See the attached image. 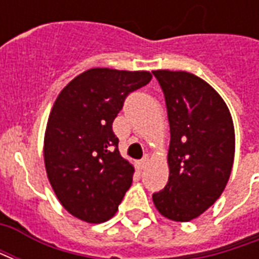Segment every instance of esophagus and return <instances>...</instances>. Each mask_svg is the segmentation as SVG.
<instances>
[{
	"instance_id": "34e87169",
	"label": "esophagus",
	"mask_w": 259,
	"mask_h": 259,
	"mask_svg": "<svg viewBox=\"0 0 259 259\" xmlns=\"http://www.w3.org/2000/svg\"><path fill=\"white\" fill-rule=\"evenodd\" d=\"M147 165H148V157H147V155H146V157H143L140 159V161L137 162V168H139L141 170V169L146 168Z\"/></svg>"
}]
</instances>
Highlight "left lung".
Wrapping results in <instances>:
<instances>
[{"mask_svg":"<svg viewBox=\"0 0 259 259\" xmlns=\"http://www.w3.org/2000/svg\"><path fill=\"white\" fill-rule=\"evenodd\" d=\"M166 104L169 179L152 194L163 217L189 222L221 197L234 159V127L222 97L187 72L154 70Z\"/></svg>","mask_w":259,"mask_h":259,"instance_id":"8db88e82","label":"left lung"}]
</instances>
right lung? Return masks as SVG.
<instances>
[{
  "mask_svg": "<svg viewBox=\"0 0 259 259\" xmlns=\"http://www.w3.org/2000/svg\"><path fill=\"white\" fill-rule=\"evenodd\" d=\"M150 72L94 68L59 93L44 139L47 176L69 213L89 223L118 211L135 169L120 157L112 130L130 93L150 83Z\"/></svg>",
  "mask_w": 259,
  "mask_h": 259,
  "instance_id": "obj_1",
  "label": "right lung"
}]
</instances>
